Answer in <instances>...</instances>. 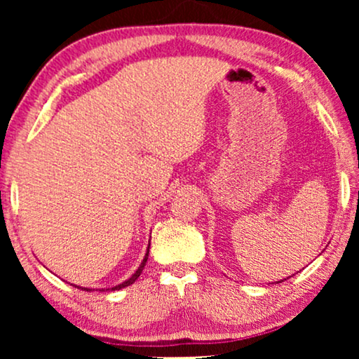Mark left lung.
Instances as JSON below:
<instances>
[{"label": "left lung", "instance_id": "8db88e82", "mask_svg": "<svg viewBox=\"0 0 359 359\" xmlns=\"http://www.w3.org/2000/svg\"><path fill=\"white\" fill-rule=\"evenodd\" d=\"M278 283H281V281H278Z\"/></svg>", "mask_w": 359, "mask_h": 359}]
</instances>
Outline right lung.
I'll return each mask as SVG.
<instances>
[{
	"instance_id": "obj_1",
	"label": "right lung",
	"mask_w": 359,
	"mask_h": 359,
	"mask_svg": "<svg viewBox=\"0 0 359 359\" xmlns=\"http://www.w3.org/2000/svg\"><path fill=\"white\" fill-rule=\"evenodd\" d=\"M150 247V245H149ZM147 258H149V250H147V255H145V258H144V262H142V264L139 266V269H137V271L132 274V278H129L127 279L126 283H122V284H119V286H116V287H112L111 291H117V289H122V287H127V286H130L132 283H135V279L140 276V273H142V269H144V266H145V263H147ZM78 289H85V291H91V289H88V287H80V286H76ZM101 291H104V289H101ZM106 291H109V289H106Z\"/></svg>"
}]
</instances>
